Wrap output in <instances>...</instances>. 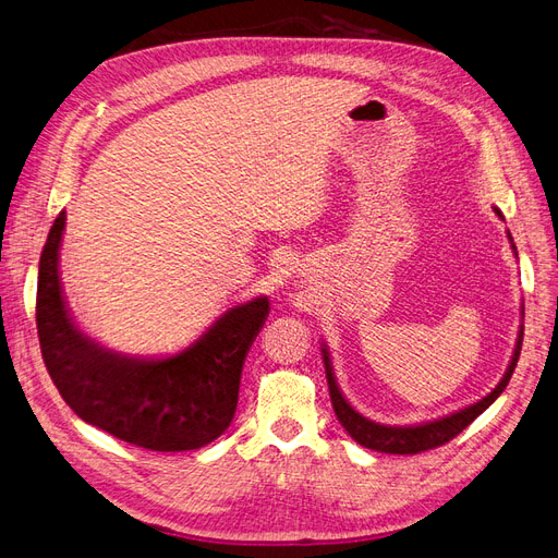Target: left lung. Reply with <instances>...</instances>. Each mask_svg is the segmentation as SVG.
<instances>
[{"mask_svg": "<svg viewBox=\"0 0 558 558\" xmlns=\"http://www.w3.org/2000/svg\"><path fill=\"white\" fill-rule=\"evenodd\" d=\"M498 218H502L500 210L494 208ZM508 239L512 243V236L508 231ZM512 250L517 255V247L512 243ZM524 315V311H521ZM521 340H524V325L519 327V336H517V345H514V354L510 359V366L506 371V375L500 377V383L496 385V389H492L487 397L480 399L477 403L457 410L452 415H445L440 420L434 422H424V424H415V426H387V424H377L373 420H366L364 415H359V412L345 401L343 391L338 389V383L333 377V366H331V356L327 345H322V356H325V371H327V383H329V393H331V405L338 422L343 424V428L348 434L368 449H375V452H385V454H420L426 452V449H434L440 447L445 442L452 440L454 436H459L461 430L469 426L473 420H477L484 410H487L502 391H506L510 377L514 373L517 366V359L521 352Z\"/></svg>", "mask_w": 558, "mask_h": 558, "instance_id": "8db88e82", "label": "left lung"}]
</instances>
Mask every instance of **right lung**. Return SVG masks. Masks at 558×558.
<instances>
[{
	"mask_svg": "<svg viewBox=\"0 0 558 558\" xmlns=\"http://www.w3.org/2000/svg\"><path fill=\"white\" fill-rule=\"evenodd\" d=\"M66 213L50 227L39 259L37 331L50 380L76 415L106 434L153 452H187L220 438L239 403L241 371L268 317V299L233 305L167 356H132L78 329L60 284Z\"/></svg>",
	"mask_w": 558,
	"mask_h": 558,
	"instance_id": "right-lung-1",
	"label": "right lung"
}]
</instances>
